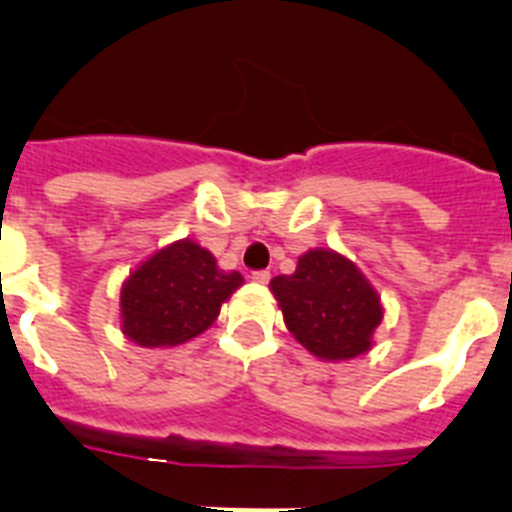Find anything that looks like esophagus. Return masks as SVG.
Listing matches in <instances>:
<instances>
[{
  "label": "esophagus",
  "mask_w": 512,
  "mask_h": 512,
  "mask_svg": "<svg viewBox=\"0 0 512 512\" xmlns=\"http://www.w3.org/2000/svg\"><path fill=\"white\" fill-rule=\"evenodd\" d=\"M251 279L256 284H269V279H271V274L266 269H259V271H253L251 274Z\"/></svg>",
  "instance_id": "34e87169"
}]
</instances>
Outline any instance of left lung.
I'll return each instance as SVG.
<instances>
[{
    "instance_id": "1",
    "label": "left lung",
    "mask_w": 512,
    "mask_h": 512,
    "mask_svg": "<svg viewBox=\"0 0 512 512\" xmlns=\"http://www.w3.org/2000/svg\"><path fill=\"white\" fill-rule=\"evenodd\" d=\"M289 333L320 359H354L372 346L382 305L361 271L333 251H307L292 277L271 279Z\"/></svg>"
}]
</instances>
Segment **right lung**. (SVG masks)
I'll return each mask as SVG.
<instances>
[{"label":"right lung","instance_id":"right-lung-1","mask_svg":"<svg viewBox=\"0 0 512 512\" xmlns=\"http://www.w3.org/2000/svg\"><path fill=\"white\" fill-rule=\"evenodd\" d=\"M241 282L238 271L217 269L212 253L197 243H174L138 266L122 287V330L148 348L189 341L215 323Z\"/></svg>","mask_w":512,"mask_h":512}]
</instances>
